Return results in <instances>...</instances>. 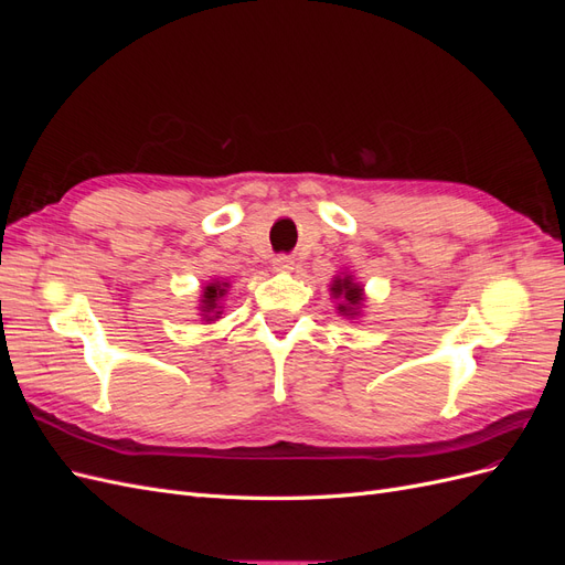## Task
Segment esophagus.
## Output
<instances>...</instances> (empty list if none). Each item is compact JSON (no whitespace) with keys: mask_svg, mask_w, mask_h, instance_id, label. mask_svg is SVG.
Here are the masks:
<instances>
[{"mask_svg":"<svg viewBox=\"0 0 565 565\" xmlns=\"http://www.w3.org/2000/svg\"><path fill=\"white\" fill-rule=\"evenodd\" d=\"M273 268L287 273V270L295 268V259H292V256H287V254H278L276 259H273Z\"/></svg>","mask_w":565,"mask_h":565,"instance_id":"esophagus-1","label":"esophagus"}]
</instances>
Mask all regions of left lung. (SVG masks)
<instances>
[{"instance_id": "1", "label": "left lung", "mask_w": 565, "mask_h": 565, "mask_svg": "<svg viewBox=\"0 0 565 565\" xmlns=\"http://www.w3.org/2000/svg\"><path fill=\"white\" fill-rule=\"evenodd\" d=\"M332 295H334V297L344 295L347 303H339V311L353 316V313H355V311H353L355 306L363 301V287L355 285V282L351 280V276H349V278H337V280L332 282Z\"/></svg>"}]
</instances>
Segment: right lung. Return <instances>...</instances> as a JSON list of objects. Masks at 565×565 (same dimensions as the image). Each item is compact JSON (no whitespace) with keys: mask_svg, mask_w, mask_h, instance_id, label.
Instances as JSON below:
<instances>
[{"mask_svg":"<svg viewBox=\"0 0 565 565\" xmlns=\"http://www.w3.org/2000/svg\"><path fill=\"white\" fill-rule=\"evenodd\" d=\"M226 295V289H224V285L221 282H210L207 287H204V299H202V311L207 313V316H212V313H216L218 316V306H216V301H218V297H224ZM207 320H212V318H207Z\"/></svg>","mask_w":565,"mask_h":565,"instance_id":"1","label":"right lung"}]
</instances>
